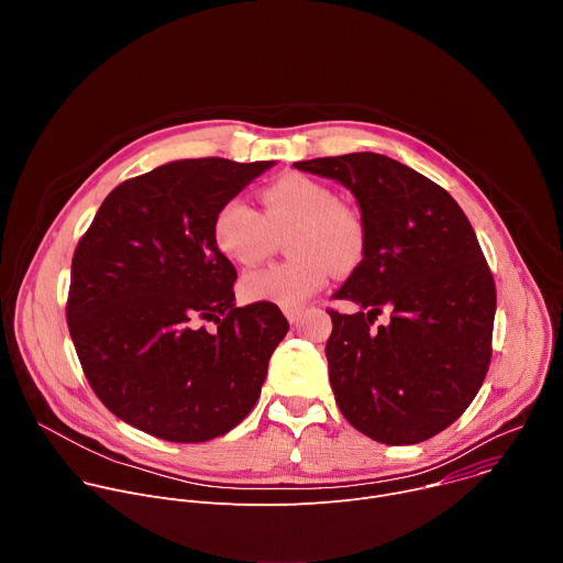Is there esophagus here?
Listing matches in <instances>:
<instances>
[{
	"instance_id": "1",
	"label": "esophagus",
	"mask_w": 563,
	"mask_h": 563,
	"mask_svg": "<svg viewBox=\"0 0 563 563\" xmlns=\"http://www.w3.org/2000/svg\"><path fill=\"white\" fill-rule=\"evenodd\" d=\"M283 311H285V318L294 325V323H298V318L302 313V307H285Z\"/></svg>"
}]
</instances>
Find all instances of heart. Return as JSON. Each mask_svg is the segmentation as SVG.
<instances>
[{
    "mask_svg": "<svg viewBox=\"0 0 563 563\" xmlns=\"http://www.w3.org/2000/svg\"><path fill=\"white\" fill-rule=\"evenodd\" d=\"M263 213L243 200L222 202L211 222L216 250L235 265H256L287 229V254L294 258L247 272L240 291L252 302L300 307L323 289L332 272H354L367 252L361 213L332 187L302 174H287L261 191Z\"/></svg>",
    "mask_w": 563,
    "mask_h": 563,
    "instance_id": "1",
    "label": "heart"
}]
</instances>
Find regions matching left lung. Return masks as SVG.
<instances>
[{"instance_id": "1", "label": "left lung", "mask_w": 563, "mask_h": 563, "mask_svg": "<svg viewBox=\"0 0 563 563\" xmlns=\"http://www.w3.org/2000/svg\"><path fill=\"white\" fill-rule=\"evenodd\" d=\"M358 200L367 252L332 296L325 354L343 417L387 445L421 443L472 404L493 358L497 289L474 229L430 178L380 153L294 163ZM383 308L390 325H371Z\"/></svg>"}]
</instances>
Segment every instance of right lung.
<instances>
[{
    "label": "right lung",
    "instance_id": "obj_1",
    "mask_svg": "<svg viewBox=\"0 0 563 563\" xmlns=\"http://www.w3.org/2000/svg\"><path fill=\"white\" fill-rule=\"evenodd\" d=\"M272 165L176 159L118 185L79 238L68 332L89 385L124 423L202 443L256 406L289 325L272 302L233 305L238 274L211 222Z\"/></svg>",
    "mask_w": 563,
    "mask_h": 563
}]
</instances>
